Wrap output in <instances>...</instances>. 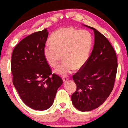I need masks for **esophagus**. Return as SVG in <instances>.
I'll use <instances>...</instances> for the list:
<instances>
[{"label": "esophagus", "instance_id": "34e87169", "mask_svg": "<svg viewBox=\"0 0 128 128\" xmlns=\"http://www.w3.org/2000/svg\"><path fill=\"white\" fill-rule=\"evenodd\" d=\"M68 80V78L66 77V76H64V77H63L62 78V80L64 82H66L67 80Z\"/></svg>", "mask_w": 128, "mask_h": 128}]
</instances>
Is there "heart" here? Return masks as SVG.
I'll use <instances>...</instances> for the list:
<instances>
[{
	"mask_svg": "<svg viewBox=\"0 0 128 128\" xmlns=\"http://www.w3.org/2000/svg\"><path fill=\"white\" fill-rule=\"evenodd\" d=\"M51 44L44 48V55L50 66L56 68L61 60L64 61L56 69L59 75L66 76L74 68L79 70L85 65L91 54L93 37L86 30H77L72 27L58 28L52 33Z\"/></svg>",
	"mask_w": 128,
	"mask_h": 128,
	"instance_id": "obj_1",
	"label": "heart"
}]
</instances>
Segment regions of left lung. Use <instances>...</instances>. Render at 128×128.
<instances>
[{
    "label": "left lung",
    "instance_id": "left-lung-1",
    "mask_svg": "<svg viewBox=\"0 0 128 128\" xmlns=\"http://www.w3.org/2000/svg\"><path fill=\"white\" fill-rule=\"evenodd\" d=\"M93 49L85 65L72 76L76 85L72 94L73 105L81 112H89L101 105L113 89L117 70L116 54L109 41L93 27Z\"/></svg>",
    "mask_w": 128,
    "mask_h": 128
}]
</instances>
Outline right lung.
I'll list each match as a JSON object with an SVG mask.
<instances>
[{"mask_svg":"<svg viewBox=\"0 0 128 128\" xmlns=\"http://www.w3.org/2000/svg\"><path fill=\"white\" fill-rule=\"evenodd\" d=\"M47 29L33 33L15 47L11 57L12 82L22 100L36 110L48 109L63 83L53 74L45 60L44 48L48 39Z\"/></svg>","mask_w":128,"mask_h":128,"instance_id":"right-lung-1","label":"right lung"}]
</instances>
